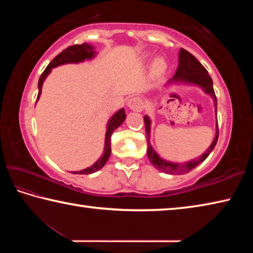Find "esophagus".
<instances>
[{
	"label": "esophagus",
	"instance_id": "esophagus-1",
	"mask_svg": "<svg viewBox=\"0 0 253 253\" xmlns=\"http://www.w3.org/2000/svg\"><path fill=\"white\" fill-rule=\"evenodd\" d=\"M127 106H128V108H129L130 110L142 111L143 110V107H144V104H143V100L140 99V98L132 97V98H130L129 100H128Z\"/></svg>",
	"mask_w": 253,
	"mask_h": 253
}]
</instances>
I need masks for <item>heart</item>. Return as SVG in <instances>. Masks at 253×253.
<instances>
[{
    "label": "heart",
    "mask_w": 253,
    "mask_h": 253,
    "mask_svg": "<svg viewBox=\"0 0 253 253\" xmlns=\"http://www.w3.org/2000/svg\"><path fill=\"white\" fill-rule=\"evenodd\" d=\"M165 68H166V66H165L164 60L161 58L156 59L153 63V71L155 72V74H162V72L165 70Z\"/></svg>",
    "instance_id": "heart-1"
}]
</instances>
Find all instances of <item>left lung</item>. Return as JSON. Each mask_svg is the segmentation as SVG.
Listing matches in <instances>:
<instances>
[{"instance_id":"1","label":"left lung","mask_w":253,"mask_h":253,"mask_svg":"<svg viewBox=\"0 0 253 253\" xmlns=\"http://www.w3.org/2000/svg\"><path fill=\"white\" fill-rule=\"evenodd\" d=\"M173 84H185V85H195L203 90L204 93H207L213 99L214 102V110H215L216 115V97L214 93L213 89V81L210 77L207 69L201 65L200 61L196 59L193 54L187 52L186 50L181 49L178 52V66L177 69L175 71V75L172 79H169L166 83V87H170ZM145 122V128H146V137H147V156L148 160L151 161L152 165L156 168L161 172H164L166 174L170 175H182L188 173L190 170L195 169L196 166L200 165L201 163L205 161L211 152L214 149L219 138V128H217V119L215 123V135L210 146L207 148L202 155L199 157L193 158V160L184 162V163H177V162H170L158 155V153L153 148L151 144V127H152V121L148 115L144 116Z\"/></svg>"}]
</instances>
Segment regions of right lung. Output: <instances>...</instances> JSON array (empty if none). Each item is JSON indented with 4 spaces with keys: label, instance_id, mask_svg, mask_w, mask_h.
Segmentation results:
<instances>
[{
    "label": "right lung",
    "instance_id": "1",
    "mask_svg": "<svg viewBox=\"0 0 253 253\" xmlns=\"http://www.w3.org/2000/svg\"><path fill=\"white\" fill-rule=\"evenodd\" d=\"M97 55V52L95 51V46L89 44V43H83V44H76L69 46L66 50H63L61 53H59L57 57H55L52 61L49 63V66L45 68L43 74L41 75L39 83H38V88H39V93H38L37 101L40 99V95L42 91V85H43L44 80L46 79L51 71H52L53 68H57L59 66L68 65V63H81L84 61H89V60H92ZM126 119V114L125 109L121 108L117 110L113 116L109 118L108 123L106 125V135H105V146H104V152H102L101 156L98 158V160L93 163L91 166L89 168L81 169V170H74V172H70L72 174H92L97 172V170L101 169L104 168V165L108 161L111 153V147H110V137L113 135L115 129L122 125V124L125 122Z\"/></svg>",
    "mask_w": 253,
    "mask_h": 253
}]
</instances>
